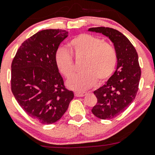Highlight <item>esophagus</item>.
Listing matches in <instances>:
<instances>
[{
    "instance_id": "obj_1",
    "label": "esophagus",
    "mask_w": 155,
    "mask_h": 155,
    "mask_svg": "<svg viewBox=\"0 0 155 155\" xmlns=\"http://www.w3.org/2000/svg\"><path fill=\"white\" fill-rule=\"evenodd\" d=\"M86 94H87V92H75V96L79 97H84Z\"/></svg>"
}]
</instances>
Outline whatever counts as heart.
Masks as SVG:
<instances>
[{
  "instance_id": "b5f03b06",
  "label": "heart",
  "mask_w": 155,
  "mask_h": 155,
  "mask_svg": "<svg viewBox=\"0 0 155 155\" xmlns=\"http://www.w3.org/2000/svg\"><path fill=\"white\" fill-rule=\"evenodd\" d=\"M72 54L77 61L82 60V73L67 82L69 88L75 91L86 90L97 80H107L115 71L117 53L115 48L104 40L90 34H80L69 43ZM54 61L59 72L66 79L74 74V61L70 51L60 48L54 54Z\"/></svg>"
}]
</instances>
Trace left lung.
I'll return each instance as SVG.
<instances>
[{
    "label": "left lung",
    "mask_w": 155,
    "mask_h": 155,
    "mask_svg": "<svg viewBox=\"0 0 155 155\" xmlns=\"http://www.w3.org/2000/svg\"><path fill=\"white\" fill-rule=\"evenodd\" d=\"M88 31L107 37L117 53L116 70L105 85L94 91L97 103L91 109L97 118L111 119L124 112L135 99L141 76L138 54L130 40L117 30L97 27Z\"/></svg>",
    "instance_id": "8db88e82"
}]
</instances>
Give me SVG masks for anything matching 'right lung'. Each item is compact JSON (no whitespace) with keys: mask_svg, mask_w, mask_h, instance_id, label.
<instances>
[{"mask_svg":"<svg viewBox=\"0 0 155 155\" xmlns=\"http://www.w3.org/2000/svg\"><path fill=\"white\" fill-rule=\"evenodd\" d=\"M68 32L61 29L39 31L22 43L11 65V89L20 107L44 124L58 121L74 97L65 88L54 54Z\"/></svg>","mask_w":155,"mask_h":155,"instance_id":"1","label":"right lung"}]
</instances>
